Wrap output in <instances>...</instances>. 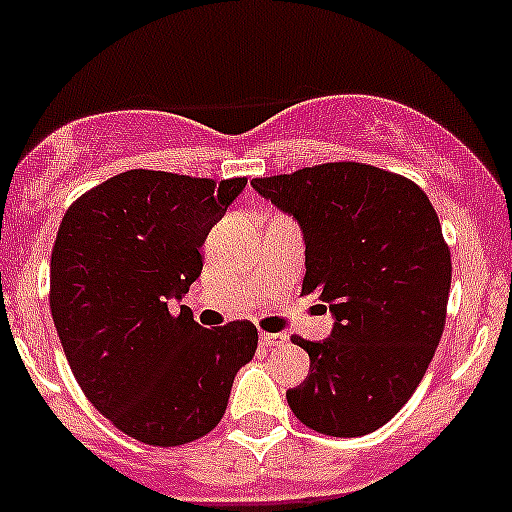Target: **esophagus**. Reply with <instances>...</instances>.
<instances>
[{"mask_svg": "<svg viewBox=\"0 0 512 512\" xmlns=\"http://www.w3.org/2000/svg\"><path fill=\"white\" fill-rule=\"evenodd\" d=\"M260 342L265 347H277V345H284L286 335L284 333H260Z\"/></svg>", "mask_w": 512, "mask_h": 512, "instance_id": "esophagus-1", "label": "esophagus"}]
</instances>
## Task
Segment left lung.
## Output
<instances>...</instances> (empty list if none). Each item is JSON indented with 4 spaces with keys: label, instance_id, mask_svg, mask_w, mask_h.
<instances>
[{
    "label": "left lung",
    "instance_id": "8db88e82",
    "mask_svg": "<svg viewBox=\"0 0 512 512\" xmlns=\"http://www.w3.org/2000/svg\"><path fill=\"white\" fill-rule=\"evenodd\" d=\"M250 184L299 223L303 294L335 318L330 338H291L311 369L289 408L330 437L374 432L418 389L445 328L452 262L437 213L411 179L359 162Z\"/></svg>",
    "mask_w": 512,
    "mask_h": 512
}]
</instances>
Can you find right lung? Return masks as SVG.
I'll return each instance as SVG.
<instances>
[{
  "label": "right lung",
  "mask_w": 512,
  "mask_h": 512,
  "mask_svg": "<svg viewBox=\"0 0 512 512\" xmlns=\"http://www.w3.org/2000/svg\"><path fill=\"white\" fill-rule=\"evenodd\" d=\"M247 179L131 170L82 194L50 257V313L84 396L133 440L177 447L204 437L228 406L257 328L209 330L187 306L201 247Z\"/></svg>",
  "instance_id": "add662e5"
}]
</instances>
